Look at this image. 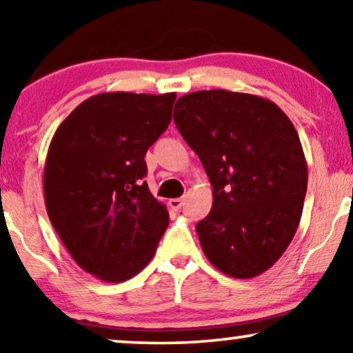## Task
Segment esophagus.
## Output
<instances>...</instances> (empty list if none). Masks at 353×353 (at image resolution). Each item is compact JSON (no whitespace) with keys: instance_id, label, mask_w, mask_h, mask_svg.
Here are the masks:
<instances>
[{"instance_id":"1","label":"esophagus","mask_w":353,"mask_h":353,"mask_svg":"<svg viewBox=\"0 0 353 353\" xmlns=\"http://www.w3.org/2000/svg\"><path fill=\"white\" fill-rule=\"evenodd\" d=\"M168 205H170L173 210H180L183 205V199H180V197H175V199L168 201Z\"/></svg>"}]
</instances>
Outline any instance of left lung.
Here are the masks:
<instances>
[{
    "label": "left lung",
    "instance_id": "obj_1",
    "mask_svg": "<svg viewBox=\"0 0 353 353\" xmlns=\"http://www.w3.org/2000/svg\"><path fill=\"white\" fill-rule=\"evenodd\" d=\"M173 122L214 188L210 214L196 225L205 257L233 278L267 272L291 244L307 192L292 122L272 101L226 90L181 96Z\"/></svg>",
    "mask_w": 353,
    "mask_h": 353
}]
</instances>
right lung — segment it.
Masks as SVG:
<instances>
[{
	"label": "right lung",
	"mask_w": 353,
	"mask_h": 353,
	"mask_svg": "<svg viewBox=\"0 0 353 353\" xmlns=\"http://www.w3.org/2000/svg\"><path fill=\"white\" fill-rule=\"evenodd\" d=\"M175 99L91 96L51 139L43 175L48 216L77 265L101 281L133 278L165 233L168 212L143 181L144 156L170 123Z\"/></svg>",
	"instance_id": "1"
}]
</instances>
